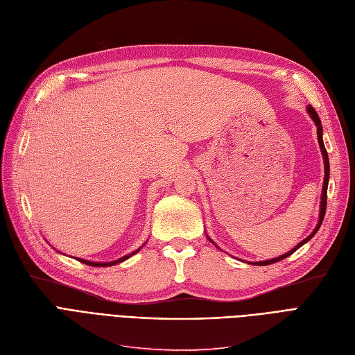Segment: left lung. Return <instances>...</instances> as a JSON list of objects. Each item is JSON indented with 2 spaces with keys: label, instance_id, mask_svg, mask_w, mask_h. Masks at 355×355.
Wrapping results in <instances>:
<instances>
[{
  "label": "left lung",
  "instance_id": "1",
  "mask_svg": "<svg viewBox=\"0 0 355 355\" xmlns=\"http://www.w3.org/2000/svg\"><path fill=\"white\" fill-rule=\"evenodd\" d=\"M307 112H309V115L311 116V120L314 121V124H316V127H318V141H319V146H320L322 156H323V162H324V180H323V189H322V198H320V214H319V222H318L316 228H314V231L309 235V237H307V239H304L303 241H300V243L293 248V250H290V252L285 253V254H282V256H279V257L270 259V260L254 261V263H252V265H256V266H266V265L277 263V261H279V260H282V259H285V257H288V256H291L293 253H295V252L298 250V248H300L301 245H304L309 240H311V239H313V235L319 231V228H320V225H322V222H323V218H324V214H326L327 184H329V157H327V152H326V148H324V144H323V137H322V135H323V128H322V121H320V118H319L318 112L314 111V108L311 107V105H309V107H307ZM207 240H209V241H212V240L209 239V237H207ZM212 243H214V241H212ZM214 244H215V243H214ZM218 248H219V247H218Z\"/></svg>",
  "mask_w": 355,
  "mask_h": 355
}]
</instances>
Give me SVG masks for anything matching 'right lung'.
<instances>
[{
  "instance_id": "right-lung-1",
  "label": "right lung",
  "mask_w": 355,
  "mask_h": 355,
  "mask_svg": "<svg viewBox=\"0 0 355 355\" xmlns=\"http://www.w3.org/2000/svg\"><path fill=\"white\" fill-rule=\"evenodd\" d=\"M140 248L141 247H139L137 250H135V252H131L130 254H127V256H123V257H120L118 260H114V261H90V260H85V259H78L77 257V260L78 261H82V263H85V265H89V266H96V268H105V266H114V265H116V263H121V261H124V260H127L128 257H131L133 254H136L137 252H140Z\"/></svg>"
}]
</instances>
